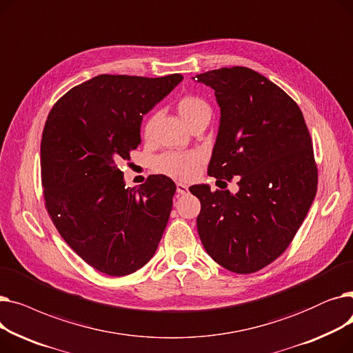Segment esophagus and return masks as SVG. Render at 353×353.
Listing matches in <instances>:
<instances>
[{
    "mask_svg": "<svg viewBox=\"0 0 353 353\" xmlns=\"http://www.w3.org/2000/svg\"><path fill=\"white\" fill-rule=\"evenodd\" d=\"M176 189H177V194L179 196H184V194L189 193V188L186 186V184H183V183H177L176 184Z\"/></svg>",
    "mask_w": 353,
    "mask_h": 353,
    "instance_id": "34e87169",
    "label": "esophagus"
}]
</instances>
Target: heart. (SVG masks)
<instances>
[{"label":"heart","instance_id":"1","mask_svg":"<svg viewBox=\"0 0 353 353\" xmlns=\"http://www.w3.org/2000/svg\"><path fill=\"white\" fill-rule=\"evenodd\" d=\"M177 110L189 125L200 119H210L212 114L209 103L199 96L181 97L177 101ZM154 119V116H150L143 123L141 136L144 139L152 137ZM203 161H205V157L200 152H165L153 160V170L177 180H190L196 176Z\"/></svg>","mask_w":353,"mask_h":353}]
</instances>
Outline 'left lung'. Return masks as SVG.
<instances>
[{"mask_svg":"<svg viewBox=\"0 0 353 353\" xmlns=\"http://www.w3.org/2000/svg\"><path fill=\"white\" fill-rule=\"evenodd\" d=\"M196 77L214 90L221 116L208 173L239 186L236 194L190 188L201 205L199 236L216 263L253 273L289 248L316 196L312 139L299 105L257 71L236 65Z\"/></svg>","mask_w":353,"mask_h":353,"instance_id":"obj_1","label":"left lung"}]
</instances>
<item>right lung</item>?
I'll return each mask as SVG.
<instances>
[{
  "mask_svg": "<svg viewBox=\"0 0 353 353\" xmlns=\"http://www.w3.org/2000/svg\"><path fill=\"white\" fill-rule=\"evenodd\" d=\"M183 80L101 74L55 103L41 139L46 209L65 243L108 276L143 268L160 243L174 181L148 176L125 188L120 163L140 144L143 116Z\"/></svg>",
  "mask_w": 353,
  "mask_h": 353,
  "instance_id": "obj_1",
  "label": "right lung"
}]
</instances>
